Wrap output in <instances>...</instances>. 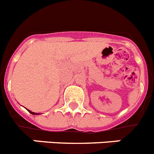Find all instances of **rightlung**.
<instances>
[{"mask_svg": "<svg viewBox=\"0 0 154 154\" xmlns=\"http://www.w3.org/2000/svg\"><path fill=\"white\" fill-rule=\"evenodd\" d=\"M28 111H29L30 114H32V115H39V113H35V112H32L31 111H29V110H28Z\"/></svg>", "mask_w": 154, "mask_h": 154, "instance_id": "add662e5", "label": "right lung"}]
</instances>
